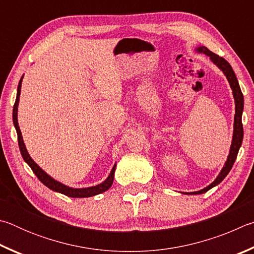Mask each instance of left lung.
I'll return each instance as SVG.
<instances>
[{"mask_svg":"<svg viewBox=\"0 0 254 254\" xmlns=\"http://www.w3.org/2000/svg\"><path fill=\"white\" fill-rule=\"evenodd\" d=\"M196 51L199 53H204V55L207 56L210 58L211 61L216 66H219V69L221 71H223L224 75L228 79V81L230 83V87L232 89V93H233V98H234V102H235V115H234V125H233V137H232V144H231L230 147V153L228 159L224 164L223 168L220 172V174L217 175L214 182L206 186L205 189H203L201 190H196V192H190V193H186L189 195H194V194H203L207 192L208 190H211L214 186L219 185L222 181L225 179V176L229 174V172L232 168L233 164L237 159L239 149L242 145V140H243V125H242V113H243V107H244V99H243V95L241 91V88H240L239 81L237 79V75H235L234 71L232 69V66L230 65V64L223 58L219 57L215 53H213L212 51L208 50L205 47H198L196 49Z\"/></svg>","mask_w":254,"mask_h":254,"instance_id":"left-lung-1","label":"left lung"}]
</instances>
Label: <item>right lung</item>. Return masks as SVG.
I'll list each match as a JSON object with an SVG mask.
<instances>
[{
  "label": "right lung",
  "instance_id": "1",
  "mask_svg": "<svg viewBox=\"0 0 254 254\" xmlns=\"http://www.w3.org/2000/svg\"><path fill=\"white\" fill-rule=\"evenodd\" d=\"M22 79H23V75L19 82V86H17V92H16V99H15V104L13 106V124H14V127L16 129V134H17V141H19V148L22 157H23L24 162L28 164V165L31 167V170L33 171V173L37 175L38 179L41 181V183L47 186L55 192L64 194L69 197H90V196H95V195L101 194L106 192L107 190L110 189V186L113 185L114 182V176H115V170H116V164L111 170L109 176L102 182V183L95 185V186H90V188H84V189H72L69 188L64 184L60 183V182L56 181L55 179H52L50 175H48L46 172H44L41 167H40L37 163H35L26 150V147L24 145L23 141V137H22L20 127H19V123H17V106H19V101H20V93H21V86H22Z\"/></svg>",
  "mask_w": 254,
  "mask_h": 254
}]
</instances>
